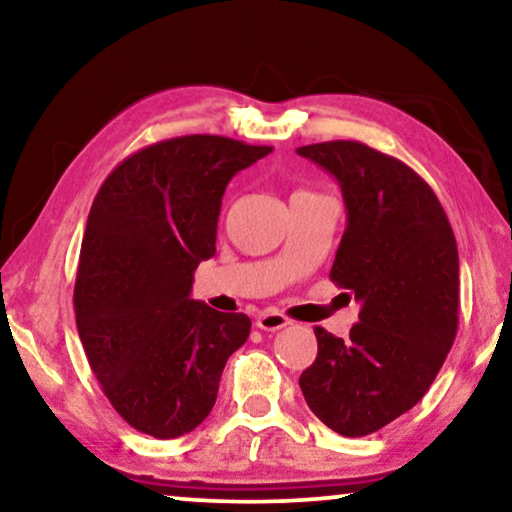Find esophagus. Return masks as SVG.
Returning a JSON list of instances; mask_svg holds the SVG:
<instances>
[{
  "label": "esophagus",
  "mask_w": 512,
  "mask_h": 512,
  "mask_svg": "<svg viewBox=\"0 0 512 512\" xmlns=\"http://www.w3.org/2000/svg\"><path fill=\"white\" fill-rule=\"evenodd\" d=\"M289 324H291V321L277 310H265L256 317V326L261 328V331H279V328H284Z\"/></svg>",
  "instance_id": "34e87169"
}]
</instances>
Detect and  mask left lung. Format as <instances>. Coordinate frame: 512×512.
<instances>
[{
    "label": "left lung",
    "instance_id": "obj_1",
    "mask_svg": "<svg viewBox=\"0 0 512 512\" xmlns=\"http://www.w3.org/2000/svg\"><path fill=\"white\" fill-rule=\"evenodd\" d=\"M340 184L347 228L331 279L361 303L349 338L324 328L300 375L310 410L347 438L368 436L422 401L459 326V251L431 186L361 142L300 146Z\"/></svg>",
    "mask_w": 512,
    "mask_h": 512
}]
</instances>
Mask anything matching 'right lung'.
<instances>
[{
	"instance_id": "1",
	"label": "right lung",
	"mask_w": 512,
	"mask_h": 512,
	"mask_svg": "<svg viewBox=\"0 0 512 512\" xmlns=\"http://www.w3.org/2000/svg\"><path fill=\"white\" fill-rule=\"evenodd\" d=\"M272 146L219 135L165 139L125 158L90 207L74 286L79 338L102 391L132 429L179 438L216 403L251 319L191 298L216 254L228 181Z\"/></svg>"
}]
</instances>
